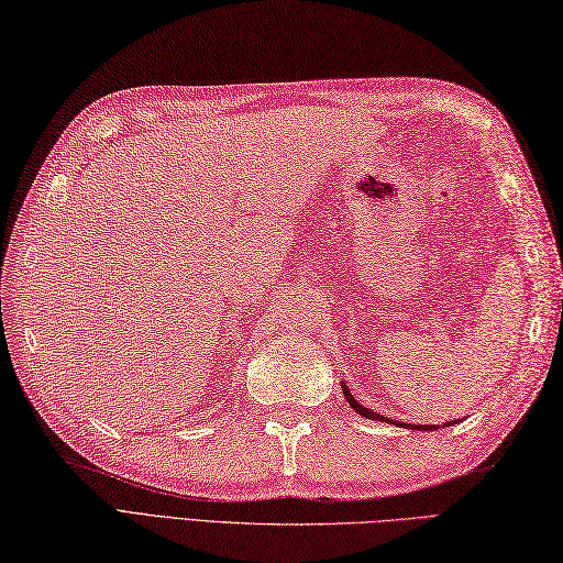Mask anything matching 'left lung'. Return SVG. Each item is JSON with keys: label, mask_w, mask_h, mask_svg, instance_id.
<instances>
[{"label": "left lung", "mask_w": 563, "mask_h": 563, "mask_svg": "<svg viewBox=\"0 0 563 563\" xmlns=\"http://www.w3.org/2000/svg\"><path fill=\"white\" fill-rule=\"evenodd\" d=\"M341 391H344L346 401H349V406L355 410V413L363 416V418H367V420H382V422H391V424H399V428H408V430H424V432H430V430H440V424H404V422H396V420H391V418H385V416L375 413V410L365 408V406H363L358 399H355V396L351 394V389H349L346 382H341ZM451 424H456V422H454V420H451V422H444V428H451Z\"/></svg>", "instance_id": "obj_1"}]
</instances>
